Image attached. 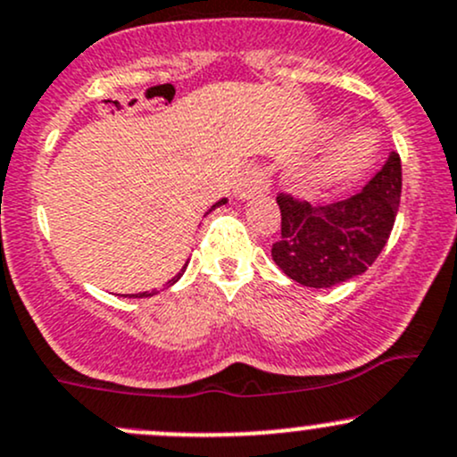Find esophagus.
<instances>
[{"label":"esophagus","instance_id":"obj_1","mask_svg":"<svg viewBox=\"0 0 457 457\" xmlns=\"http://www.w3.org/2000/svg\"><path fill=\"white\" fill-rule=\"evenodd\" d=\"M269 188L267 175L261 170V168H247L237 181V195L241 199H249L253 195H261Z\"/></svg>","mask_w":457,"mask_h":457}]
</instances>
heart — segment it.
Returning a JSON list of instances; mask_svg holds the SVG:
<instances>
[{
    "instance_id": "1",
    "label": "heart",
    "mask_w": 457,
    "mask_h": 457,
    "mask_svg": "<svg viewBox=\"0 0 457 457\" xmlns=\"http://www.w3.org/2000/svg\"><path fill=\"white\" fill-rule=\"evenodd\" d=\"M374 142L366 133H354L344 144H339L326 162L311 172V181L313 184H335V181L344 179V177L353 175L359 168L368 164L372 157Z\"/></svg>"
}]
</instances>
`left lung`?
<instances>
[{
    "label": "left lung",
    "instance_id": "8db88e82",
    "mask_svg": "<svg viewBox=\"0 0 457 457\" xmlns=\"http://www.w3.org/2000/svg\"><path fill=\"white\" fill-rule=\"evenodd\" d=\"M401 186V157L392 153L366 188L339 204L311 205L280 192V238L271 245L276 265L313 289L361 276L390 238Z\"/></svg>",
    "mask_w": 457,
    "mask_h": 457
}]
</instances>
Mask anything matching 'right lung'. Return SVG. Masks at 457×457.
I'll return each instance as SVG.
<instances>
[{
    "label": "right lung",
    "mask_w": 457,
    "mask_h": 457,
    "mask_svg": "<svg viewBox=\"0 0 457 457\" xmlns=\"http://www.w3.org/2000/svg\"><path fill=\"white\" fill-rule=\"evenodd\" d=\"M220 204H225V199H223V201H219V204H216V205H212V210H214V208H219ZM208 212H210V210H208ZM184 269H186V267H184ZM184 269H181V271L177 273V276L172 278V280H168V282H166V287L175 285V282L179 280V278H181V273H184ZM155 293H157V291H144V293H136V295H133V297H148V295H155Z\"/></svg>",
    "instance_id": "add662e5"
}]
</instances>
